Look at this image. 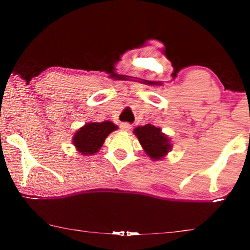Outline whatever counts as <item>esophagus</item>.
Returning <instances> with one entry per match:
<instances>
[{
    "mask_svg": "<svg viewBox=\"0 0 250 250\" xmlns=\"http://www.w3.org/2000/svg\"><path fill=\"white\" fill-rule=\"evenodd\" d=\"M120 128H121L122 131H129L131 129V125H129V124H122L120 125Z\"/></svg>",
    "mask_w": 250,
    "mask_h": 250,
    "instance_id": "esophagus-1",
    "label": "esophagus"
}]
</instances>
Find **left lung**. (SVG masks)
I'll use <instances>...</instances> for the list:
<instances>
[{"mask_svg": "<svg viewBox=\"0 0 250 250\" xmlns=\"http://www.w3.org/2000/svg\"><path fill=\"white\" fill-rule=\"evenodd\" d=\"M133 133L151 160H162L172 150L171 138L163 133L160 128L150 124L137 126L133 130Z\"/></svg>", "mask_w": 250, "mask_h": 250, "instance_id": "8db88e82", "label": "left lung"}]
</instances>
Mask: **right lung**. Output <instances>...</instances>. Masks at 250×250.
<instances>
[{
    "instance_id": "1",
    "label": "right lung",
    "mask_w": 250,
    "mask_h": 250,
    "mask_svg": "<svg viewBox=\"0 0 250 250\" xmlns=\"http://www.w3.org/2000/svg\"><path fill=\"white\" fill-rule=\"evenodd\" d=\"M117 129L118 125L109 120L88 122L76 131L71 140L79 153L83 155H92L101 149L105 138Z\"/></svg>"
}]
</instances>
